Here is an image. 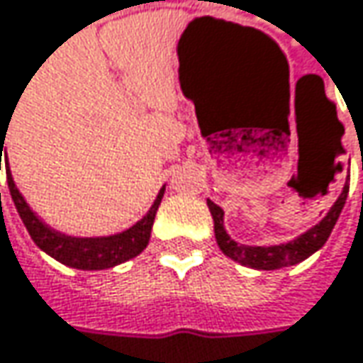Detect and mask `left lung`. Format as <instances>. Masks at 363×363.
Listing matches in <instances>:
<instances>
[{
  "label": "left lung",
  "mask_w": 363,
  "mask_h": 363,
  "mask_svg": "<svg viewBox=\"0 0 363 363\" xmlns=\"http://www.w3.org/2000/svg\"><path fill=\"white\" fill-rule=\"evenodd\" d=\"M347 184L343 186L341 195L337 197V201L333 203V207L329 209V213L318 222L316 225H312L310 230H306L304 234L296 236L294 240H288L284 245H271V246H246L238 245L236 240L230 238V234L225 232L224 228V209L220 205H216L213 201L207 199V207L211 211L213 218V230H216V240L220 250L224 252L225 257H230L232 261L240 263V265L250 267V269H259V271H273V269H281V267H289L308 259L310 255H314L318 248H323V245L327 242V238L330 236L333 228L337 224L341 209L345 205L347 199Z\"/></svg>",
  "instance_id": "1"
}]
</instances>
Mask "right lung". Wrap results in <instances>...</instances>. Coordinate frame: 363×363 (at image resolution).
Listing matches in <instances>:
<instances>
[{
	"instance_id": "add662e5",
	"label": "right lung",
	"mask_w": 363,
	"mask_h": 363,
	"mask_svg": "<svg viewBox=\"0 0 363 363\" xmlns=\"http://www.w3.org/2000/svg\"><path fill=\"white\" fill-rule=\"evenodd\" d=\"M4 133H0V162L1 152H4V141H6ZM4 164H6V177H8L11 201L20 213V220L26 225L34 245L40 250H45L49 257H53L55 261L67 267H74V269L100 271V269L117 267L125 261H129V259H133V257H138L150 242L154 218H156V211L160 207L166 186L160 189V193H158L154 205L150 207V211L131 228L117 232V234H111V236H67L63 232H57L53 228H49L30 209V205L22 197V193L18 191L16 182L11 179L10 162H8L6 154H4Z\"/></svg>"
}]
</instances>
